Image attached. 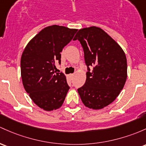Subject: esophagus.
I'll return each mask as SVG.
<instances>
[{
  "instance_id": "obj_1",
  "label": "esophagus",
  "mask_w": 146,
  "mask_h": 146,
  "mask_svg": "<svg viewBox=\"0 0 146 146\" xmlns=\"http://www.w3.org/2000/svg\"><path fill=\"white\" fill-rule=\"evenodd\" d=\"M73 76H74V75H73V74H69V75H68V77H69L70 79H72V78H73Z\"/></svg>"
}]
</instances>
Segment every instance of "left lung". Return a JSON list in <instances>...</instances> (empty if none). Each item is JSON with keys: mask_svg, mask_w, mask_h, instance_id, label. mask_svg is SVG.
I'll return each instance as SVG.
<instances>
[{"mask_svg": "<svg viewBox=\"0 0 146 146\" xmlns=\"http://www.w3.org/2000/svg\"><path fill=\"white\" fill-rule=\"evenodd\" d=\"M80 42L87 66L84 84L78 89L83 104L100 110L111 104L127 79V59L121 46L101 28L79 30L73 40ZM93 67L92 70L90 69Z\"/></svg>", "mask_w": 146, "mask_h": 146, "instance_id": "8db88e82", "label": "left lung"}]
</instances>
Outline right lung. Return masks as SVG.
I'll use <instances>...</instances> for the list:
<instances>
[{"mask_svg": "<svg viewBox=\"0 0 146 146\" xmlns=\"http://www.w3.org/2000/svg\"><path fill=\"white\" fill-rule=\"evenodd\" d=\"M77 29L53 25L41 30L24 49L21 73L24 89L33 101L45 111L60 108L69 89L66 78L56 72L61 52L71 41Z\"/></svg>", "mask_w": 146, "mask_h": 146, "instance_id": "right-lung-1", "label": "right lung"}]
</instances>
